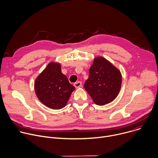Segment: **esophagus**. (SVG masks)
Masks as SVG:
<instances>
[{"label": "esophagus", "mask_w": 158, "mask_h": 158, "mask_svg": "<svg viewBox=\"0 0 158 158\" xmlns=\"http://www.w3.org/2000/svg\"><path fill=\"white\" fill-rule=\"evenodd\" d=\"M74 85L76 88H79V87H81L82 86V82L81 81H77V82H75Z\"/></svg>", "instance_id": "esophagus-1"}]
</instances>
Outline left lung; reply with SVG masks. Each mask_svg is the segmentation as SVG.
I'll return each mask as SVG.
<instances>
[{
	"mask_svg": "<svg viewBox=\"0 0 158 158\" xmlns=\"http://www.w3.org/2000/svg\"><path fill=\"white\" fill-rule=\"evenodd\" d=\"M120 71L106 59H94L89 69V76L84 83V88L98 105L102 106L113 101L121 87Z\"/></svg>",
	"mask_w": 158,
	"mask_h": 158,
	"instance_id": "obj_1",
	"label": "left lung"
}]
</instances>
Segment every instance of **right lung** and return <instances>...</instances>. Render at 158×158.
I'll return each instance as SVG.
<instances>
[{"instance_id": "obj_1", "label": "right lung", "mask_w": 158, "mask_h": 158, "mask_svg": "<svg viewBox=\"0 0 158 158\" xmlns=\"http://www.w3.org/2000/svg\"><path fill=\"white\" fill-rule=\"evenodd\" d=\"M37 97L45 106L60 109L65 107L75 87L62 73L60 64L50 62L34 82Z\"/></svg>"}]
</instances>
